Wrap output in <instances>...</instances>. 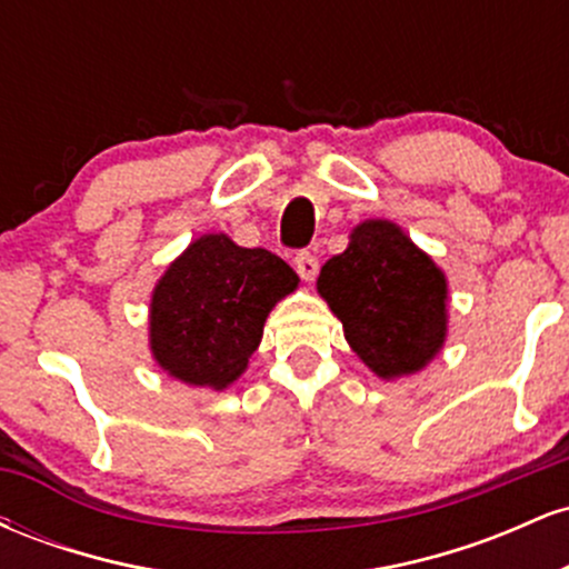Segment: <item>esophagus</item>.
Returning a JSON list of instances; mask_svg holds the SVG:
<instances>
[{
  "label": "esophagus",
  "instance_id": "1",
  "mask_svg": "<svg viewBox=\"0 0 569 569\" xmlns=\"http://www.w3.org/2000/svg\"><path fill=\"white\" fill-rule=\"evenodd\" d=\"M293 267H297L299 278L307 280V283H310V280H316V276H318V259L312 257L310 251H299L297 257H293Z\"/></svg>",
  "mask_w": 569,
  "mask_h": 569
}]
</instances>
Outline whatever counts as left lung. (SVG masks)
Instances as JSON below:
<instances>
[{"label": "left lung", "instance_id": "1", "mask_svg": "<svg viewBox=\"0 0 569 569\" xmlns=\"http://www.w3.org/2000/svg\"><path fill=\"white\" fill-rule=\"evenodd\" d=\"M348 345L380 380L417 375L449 331L447 276L396 221L367 219L318 276Z\"/></svg>", "mask_w": 569, "mask_h": 569}]
</instances>
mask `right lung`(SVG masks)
<instances>
[{"label":"right lung","instance_id":"obj_1","mask_svg":"<svg viewBox=\"0 0 569 569\" xmlns=\"http://www.w3.org/2000/svg\"><path fill=\"white\" fill-rule=\"evenodd\" d=\"M299 276L264 248L224 232L192 240L166 267L149 302V350L173 380L224 390L248 369L264 321Z\"/></svg>","mask_w":569,"mask_h":569}]
</instances>
